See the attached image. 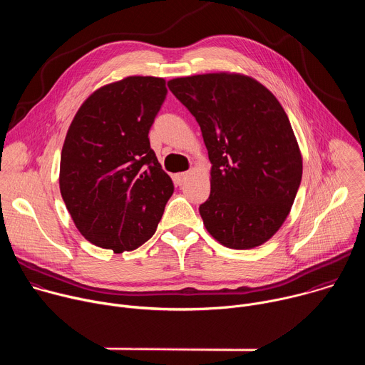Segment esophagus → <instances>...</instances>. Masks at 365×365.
I'll return each instance as SVG.
<instances>
[{"mask_svg":"<svg viewBox=\"0 0 365 365\" xmlns=\"http://www.w3.org/2000/svg\"><path fill=\"white\" fill-rule=\"evenodd\" d=\"M187 176H189V172H180V173H176V175H175V180H176L179 185H182V183L186 180Z\"/></svg>","mask_w":365,"mask_h":365,"instance_id":"34e87169","label":"esophagus"}]
</instances>
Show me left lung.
Listing matches in <instances>:
<instances>
[{
    "mask_svg": "<svg viewBox=\"0 0 365 365\" xmlns=\"http://www.w3.org/2000/svg\"><path fill=\"white\" fill-rule=\"evenodd\" d=\"M196 118L210 155L211 195L203 225L228 248L269 241L286 221L302 180V154L277 98L240 73H205L168 82Z\"/></svg>",
    "mask_w": 365,
    "mask_h": 365,
    "instance_id": "obj_1",
    "label": "left lung"
}]
</instances>
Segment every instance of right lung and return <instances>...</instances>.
Segmentation results:
<instances>
[{
  "label": "right lung",
  "mask_w": 365,
  "mask_h": 365,
  "mask_svg": "<svg viewBox=\"0 0 365 365\" xmlns=\"http://www.w3.org/2000/svg\"><path fill=\"white\" fill-rule=\"evenodd\" d=\"M166 81L128 76L96 89L78 110L61 155L59 186L79 232L120 254L155 232L175 187L148 131Z\"/></svg>",
  "instance_id": "add662e5"
}]
</instances>
